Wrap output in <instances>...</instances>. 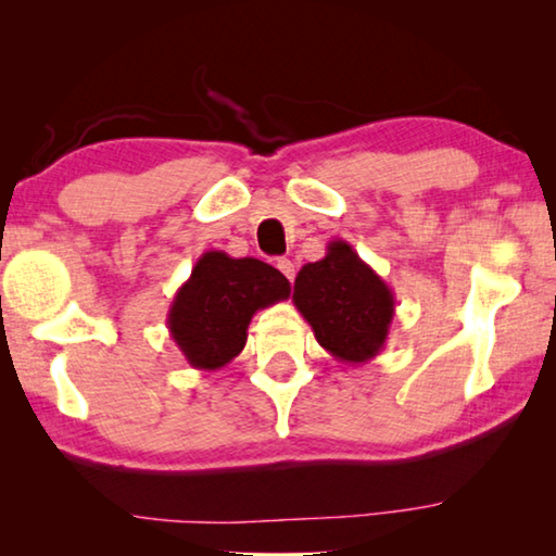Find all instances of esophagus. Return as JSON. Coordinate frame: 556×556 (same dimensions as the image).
<instances>
[{
    "label": "esophagus",
    "mask_w": 556,
    "mask_h": 556,
    "mask_svg": "<svg viewBox=\"0 0 556 556\" xmlns=\"http://www.w3.org/2000/svg\"><path fill=\"white\" fill-rule=\"evenodd\" d=\"M277 269H279L281 275H285L289 281H294V275H296V269H294V262L287 260V257H279V260H277Z\"/></svg>",
    "instance_id": "34e87169"
}]
</instances>
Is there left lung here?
<instances>
[{
	"label": "left lung",
	"instance_id": "8db88e82",
	"mask_svg": "<svg viewBox=\"0 0 556 556\" xmlns=\"http://www.w3.org/2000/svg\"><path fill=\"white\" fill-rule=\"evenodd\" d=\"M294 306L336 361L361 365L378 355L394 318V294L345 240L299 269Z\"/></svg>",
	"mask_w": 556,
	"mask_h": 556
}]
</instances>
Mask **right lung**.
Returning <instances> with one entry per match:
<instances>
[{
  "mask_svg": "<svg viewBox=\"0 0 556 556\" xmlns=\"http://www.w3.org/2000/svg\"><path fill=\"white\" fill-rule=\"evenodd\" d=\"M289 294V279L267 262L203 252L168 308V333L191 368L218 370L242 353L252 316Z\"/></svg>",
  "mask_w": 556,
  "mask_h": 556,
  "instance_id": "obj_1",
  "label": "right lung"
}]
</instances>
